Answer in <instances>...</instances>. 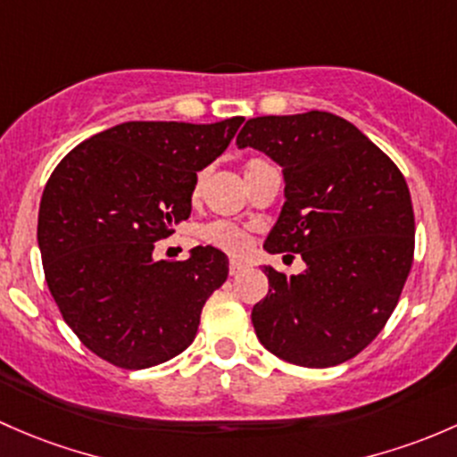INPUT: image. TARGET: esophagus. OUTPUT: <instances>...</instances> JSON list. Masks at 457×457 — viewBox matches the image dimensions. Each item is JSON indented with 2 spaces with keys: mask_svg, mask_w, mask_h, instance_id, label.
<instances>
[{
  "mask_svg": "<svg viewBox=\"0 0 457 457\" xmlns=\"http://www.w3.org/2000/svg\"><path fill=\"white\" fill-rule=\"evenodd\" d=\"M244 270H246V263H244V262L233 260V262L228 263V272H230V275H233V277H237L239 272H244Z\"/></svg>",
  "mask_w": 457,
  "mask_h": 457,
  "instance_id": "1",
  "label": "esophagus"
}]
</instances>
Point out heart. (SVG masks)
I'll list each match as a JSON object with an SVG mask.
<instances>
[{
    "instance_id": "1",
    "label": "heart",
    "mask_w": 457,
    "mask_h": 457,
    "mask_svg": "<svg viewBox=\"0 0 457 457\" xmlns=\"http://www.w3.org/2000/svg\"><path fill=\"white\" fill-rule=\"evenodd\" d=\"M255 162H260V160H253V162H248V167ZM197 194H200V182L195 185V195ZM204 237L209 239L213 246L222 248V251L230 253V255H242V253L248 251V246H251V237H248L242 228L233 227V224H228V222L209 224V227L204 228Z\"/></svg>"
}]
</instances>
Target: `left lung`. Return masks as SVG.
Returning a JSON list of instances; mask_svg holds the SVG:
<instances>
[{"label":"left lung","instance_id":"obj_1","mask_svg":"<svg viewBox=\"0 0 457 457\" xmlns=\"http://www.w3.org/2000/svg\"><path fill=\"white\" fill-rule=\"evenodd\" d=\"M284 173V206L263 251L299 253L305 268L263 266L268 295L253 326L268 352L301 368L359 354L396 308L413 262L411 195L396 164L330 112L257 116L237 134Z\"/></svg>","mask_w":457,"mask_h":457}]
</instances>
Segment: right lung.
I'll use <instances>...</instances> for the list:
<instances>
[{
	"label": "right lung",
	"instance_id": "right-lung-1",
	"mask_svg": "<svg viewBox=\"0 0 457 457\" xmlns=\"http://www.w3.org/2000/svg\"><path fill=\"white\" fill-rule=\"evenodd\" d=\"M242 123L129 120L56 164L37 224L46 281L65 323L112 365L147 370L194 343L228 257L195 246L189 260L158 262L154 244L189 218L197 171L222 156Z\"/></svg>",
	"mask_w": 457,
	"mask_h": 457
}]
</instances>
